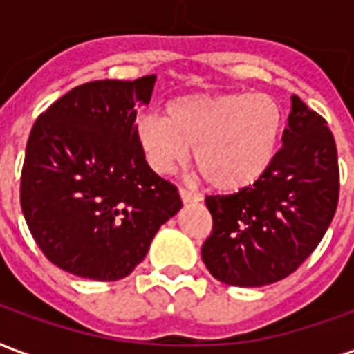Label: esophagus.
Masks as SVG:
<instances>
[{
    "label": "esophagus",
    "mask_w": 354,
    "mask_h": 354,
    "mask_svg": "<svg viewBox=\"0 0 354 354\" xmlns=\"http://www.w3.org/2000/svg\"><path fill=\"white\" fill-rule=\"evenodd\" d=\"M180 197H182V201H184V203H192V201L199 199V197H197V195H195L193 192H189L187 187H180Z\"/></svg>",
    "instance_id": "1"
}]
</instances>
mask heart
<instances>
[{
  "label": "heart",
  "instance_id": "obj_1",
  "mask_svg": "<svg viewBox=\"0 0 354 354\" xmlns=\"http://www.w3.org/2000/svg\"><path fill=\"white\" fill-rule=\"evenodd\" d=\"M282 117L267 94H185L167 104V117L144 113L134 132L146 162L161 174L189 157L210 184L237 192L263 176L277 153Z\"/></svg>",
  "mask_w": 354,
  "mask_h": 354
}]
</instances>
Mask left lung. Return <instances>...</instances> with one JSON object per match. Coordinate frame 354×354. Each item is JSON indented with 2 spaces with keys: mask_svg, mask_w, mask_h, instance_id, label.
Wrapping results in <instances>:
<instances>
[{
  "mask_svg": "<svg viewBox=\"0 0 354 354\" xmlns=\"http://www.w3.org/2000/svg\"><path fill=\"white\" fill-rule=\"evenodd\" d=\"M339 199L337 149L326 119L292 96L271 167L252 185L208 195L212 231L201 248L210 274L266 286L294 273L324 237Z\"/></svg>",
  "mask_w": 354,
  "mask_h": 354,
  "instance_id": "1",
  "label": "left lung"
}]
</instances>
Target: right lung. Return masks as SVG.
Segmentation results:
<instances>
[{
    "label": "right lung",
    "mask_w": 354,
    "mask_h": 354,
    "mask_svg": "<svg viewBox=\"0 0 354 354\" xmlns=\"http://www.w3.org/2000/svg\"><path fill=\"white\" fill-rule=\"evenodd\" d=\"M155 75L88 81L37 117L20 174V207L45 258L68 273L119 281L182 208L149 169L134 124Z\"/></svg>",
    "instance_id": "right-lung-1"
}]
</instances>
